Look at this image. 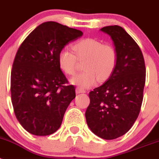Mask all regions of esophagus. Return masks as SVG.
<instances>
[{"label": "esophagus", "instance_id": "1", "mask_svg": "<svg viewBox=\"0 0 159 159\" xmlns=\"http://www.w3.org/2000/svg\"><path fill=\"white\" fill-rule=\"evenodd\" d=\"M75 92L76 94H80V93H86V91L82 88H75Z\"/></svg>", "mask_w": 159, "mask_h": 159}]
</instances>
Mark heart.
<instances>
[{"mask_svg": "<svg viewBox=\"0 0 159 159\" xmlns=\"http://www.w3.org/2000/svg\"><path fill=\"white\" fill-rule=\"evenodd\" d=\"M75 55L67 48H64L58 55L60 69L67 75H73L76 70L78 59L85 61L84 71L78 73L71 79V84L81 88L95 86L98 80L103 82L110 78L118 62L116 49L111 44L103 43L94 38H86L73 46Z\"/></svg>", "mask_w": 159, "mask_h": 159, "instance_id": "1", "label": "heart"}]
</instances>
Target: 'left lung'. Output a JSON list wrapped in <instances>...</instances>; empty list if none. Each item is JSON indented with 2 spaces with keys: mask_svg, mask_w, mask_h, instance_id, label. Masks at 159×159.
Listing matches in <instances>:
<instances>
[{
  "mask_svg": "<svg viewBox=\"0 0 159 159\" xmlns=\"http://www.w3.org/2000/svg\"><path fill=\"white\" fill-rule=\"evenodd\" d=\"M100 30L113 40L118 62L110 78L89 92L85 117L94 134L111 140L126 134L139 115L146 67L139 46L123 28L112 25Z\"/></svg>",
  "mask_w": 159,
  "mask_h": 159,
  "instance_id": "left-lung-1",
  "label": "left lung"
}]
</instances>
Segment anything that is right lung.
I'll return each mask as SVG.
<instances>
[{"label":"right lung","instance_id":"add662e5","mask_svg":"<svg viewBox=\"0 0 159 159\" xmlns=\"http://www.w3.org/2000/svg\"><path fill=\"white\" fill-rule=\"evenodd\" d=\"M82 35L57 22H44L18 48L11 71V97L16 119L31 134L49 135L60 128L75 88L67 85L58 55Z\"/></svg>","mask_w":159,"mask_h":159}]
</instances>
